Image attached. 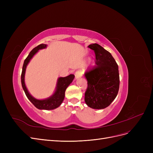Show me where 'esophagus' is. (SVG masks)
I'll return each instance as SVG.
<instances>
[{"mask_svg": "<svg viewBox=\"0 0 153 153\" xmlns=\"http://www.w3.org/2000/svg\"><path fill=\"white\" fill-rule=\"evenodd\" d=\"M82 76V73L81 71H77L75 73V78H80Z\"/></svg>", "mask_w": 153, "mask_h": 153, "instance_id": "34e87169", "label": "esophagus"}]
</instances>
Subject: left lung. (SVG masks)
I'll return each instance as SVG.
<instances>
[{
    "label": "left lung",
    "instance_id": "8db88e82",
    "mask_svg": "<svg viewBox=\"0 0 153 153\" xmlns=\"http://www.w3.org/2000/svg\"><path fill=\"white\" fill-rule=\"evenodd\" d=\"M88 47L94 52L96 65L85 73L87 80L85 101L92 108L103 109L108 106L117 95L118 65L111 53L100 45L92 44Z\"/></svg>",
    "mask_w": 153,
    "mask_h": 153
}]
</instances>
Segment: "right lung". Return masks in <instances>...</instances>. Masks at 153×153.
Wrapping results in <instances>:
<instances>
[{
  "label": "right lung",
  "instance_id": "1",
  "mask_svg": "<svg viewBox=\"0 0 153 153\" xmlns=\"http://www.w3.org/2000/svg\"><path fill=\"white\" fill-rule=\"evenodd\" d=\"M46 47H47V45L45 44H40L39 45L37 46L36 47L32 50L28 56H27V57L25 59L24 65H23L22 68L21 82L23 89H24L27 98L30 101V102L33 104L37 108L41 110H53L59 107L62 103L64 98V96H65V91L66 88L72 82V81L73 80V78H75V75H73V74H71V75L65 77H60L58 79L56 91L54 92L53 96H51L50 98L43 100H36L34 98H33V97L29 94V92L27 91L25 87L24 82L25 69L27 65L28 64L32 57H33V55L38 52L39 50L45 48H46Z\"/></svg>",
  "mask_w": 153,
  "mask_h": 153
}]
</instances>
